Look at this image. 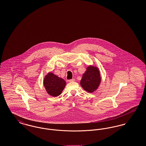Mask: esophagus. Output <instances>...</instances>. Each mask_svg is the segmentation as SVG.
<instances>
[{
	"label": "esophagus",
	"mask_w": 146,
	"mask_h": 146,
	"mask_svg": "<svg viewBox=\"0 0 146 146\" xmlns=\"http://www.w3.org/2000/svg\"><path fill=\"white\" fill-rule=\"evenodd\" d=\"M69 82H75V79H72L68 80Z\"/></svg>",
	"instance_id": "obj_1"
}]
</instances>
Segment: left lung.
Returning a JSON list of instances; mask_svg holds the SVG:
<instances>
[{
  "instance_id": "8db88e82",
  "label": "left lung",
  "mask_w": 146,
  "mask_h": 146,
  "mask_svg": "<svg viewBox=\"0 0 146 146\" xmlns=\"http://www.w3.org/2000/svg\"><path fill=\"white\" fill-rule=\"evenodd\" d=\"M101 81V78L98 68L93 66H89L83 74L80 85L85 90L91 93L97 90Z\"/></svg>"
}]
</instances>
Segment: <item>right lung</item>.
Segmentation results:
<instances>
[{
  "mask_svg": "<svg viewBox=\"0 0 146 146\" xmlns=\"http://www.w3.org/2000/svg\"><path fill=\"white\" fill-rule=\"evenodd\" d=\"M43 83L48 94L53 97L61 95L66 85L64 79L51 72L45 76Z\"/></svg>",
  "mask_w": 146,
  "mask_h": 146,
  "instance_id": "1",
  "label": "right lung"
}]
</instances>
